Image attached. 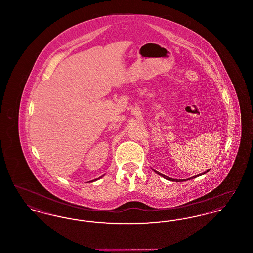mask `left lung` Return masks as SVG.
<instances>
[{
	"instance_id": "left-lung-1",
	"label": "left lung",
	"mask_w": 253,
	"mask_h": 253,
	"mask_svg": "<svg viewBox=\"0 0 253 253\" xmlns=\"http://www.w3.org/2000/svg\"><path fill=\"white\" fill-rule=\"evenodd\" d=\"M209 170H210V169H208V170H207V171H205V172H203V174H205V173H206V172H208V171H209ZM156 172H157V174H159V175H161V176H162V177H164V178H166V179H167V180L175 181V182H183V181H185V179H172V178H169V177H168V176H166V175H164V174H161V173H160V172H158V171H157V170H156ZM201 174H202V173H201ZM197 176H199V175H195V176H193V177H194V178H195V177H197ZM193 177H192V178H193ZM190 179H191V178H189V179H188V180H190Z\"/></svg>"
}]
</instances>
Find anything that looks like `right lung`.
<instances>
[{"label": "right lung", "instance_id": "add662e5", "mask_svg": "<svg viewBox=\"0 0 253 253\" xmlns=\"http://www.w3.org/2000/svg\"><path fill=\"white\" fill-rule=\"evenodd\" d=\"M99 178H100V177H99ZM96 179H95V180H92V181H96ZM92 181H89V182H92Z\"/></svg>", "mask_w": 253, "mask_h": 253}]
</instances>
